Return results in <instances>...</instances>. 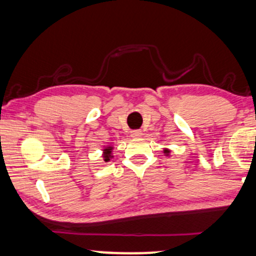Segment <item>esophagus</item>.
I'll use <instances>...</instances> for the list:
<instances>
[{
	"label": "esophagus",
	"instance_id": "34e87169",
	"mask_svg": "<svg viewBox=\"0 0 256 256\" xmlns=\"http://www.w3.org/2000/svg\"><path fill=\"white\" fill-rule=\"evenodd\" d=\"M142 135V132L141 130H132L130 132V136L132 138H140Z\"/></svg>",
	"mask_w": 256,
	"mask_h": 256
}]
</instances>
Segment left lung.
<instances>
[{
  "instance_id": "1",
  "label": "left lung",
  "mask_w": 256,
  "mask_h": 256,
  "mask_svg": "<svg viewBox=\"0 0 256 256\" xmlns=\"http://www.w3.org/2000/svg\"><path fill=\"white\" fill-rule=\"evenodd\" d=\"M170 149L169 148H164V156H169V155H170Z\"/></svg>"
}]
</instances>
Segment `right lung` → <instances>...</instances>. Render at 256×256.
Returning a JSON list of instances; mask_svg holds the SVG:
<instances>
[{"mask_svg":"<svg viewBox=\"0 0 256 256\" xmlns=\"http://www.w3.org/2000/svg\"><path fill=\"white\" fill-rule=\"evenodd\" d=\"M112 150H114V147L112 146H104V149H102V158H104V162H109L112 156Z\"/></svg>","mask_w":256,"mask_h":256,"instance_id":"1","label":"right lung"}]
</instances>
